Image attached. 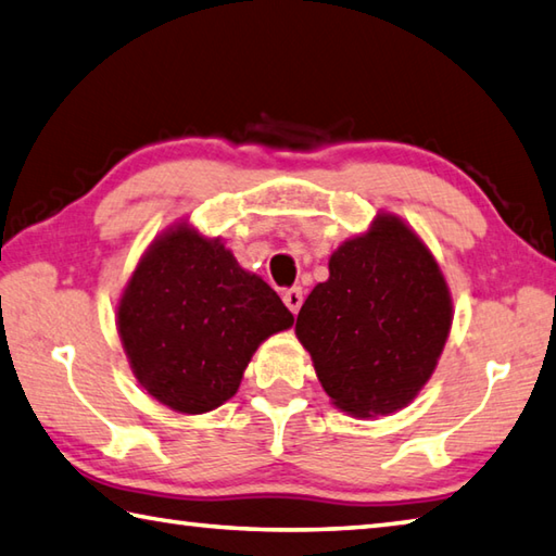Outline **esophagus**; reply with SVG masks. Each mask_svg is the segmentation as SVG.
I'll list each match as a JSON object with an SVG mask.
<instances>
[{
	"label": "esophagus",
	"instance_id": "34e87169",
	"mask_svg": "<svg viewBox=\"0 0 556 556\" xmlns=\"http://www.w3.org/2000/svg\"><path fill=\"white\" fill-rule=\"evenodd\" d=\"M282 302H286L292 314H298L300 305H302V288H290V290L282 292Z\"/></svg>",
	"mask_w": 556,
	"mask_h": 556
}]
</instances>
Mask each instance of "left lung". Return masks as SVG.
<instances>
[{"instance_id":"obj_1","label":"left lung","mask_w":556,"mask_h":556,"mask_svg":"<svg viewBox=\"0 0 556 556\" xmlns=\"http://www.w3.org/2000/svg\"><path fill=\"white\" fill-rule=\"evenodd\" d=\"M453 327L441 266L404 219L380 213L333 251L295 333L324 392L351 416L404 408L431 380Z\"/></svg>"}]
</instances>
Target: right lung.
<instances>
[{
    "instance_id": "1",
    "label": "right lung",
    "mask_w": 556,
    "mask_h": 556,
    "mask_svg": "<svg viewBox=\"0 0 556 556\" xmlns=\"http://www.w3.org/2000/svg\"><path fill=\"white\" fill-rule=\"evenodd\" d=\"M115 314L132 375L179 414L232 400L258 345L295 321L266 280L188 223L144 251Z\"/></svg>"
}]
</instances>
